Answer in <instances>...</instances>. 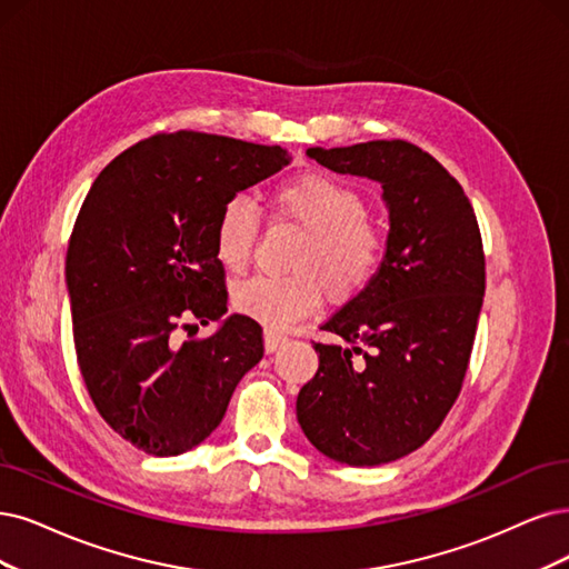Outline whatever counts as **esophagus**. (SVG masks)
<instances>
[{
  "label": "esophagus",
  "mask_w": 569,
  "mask_h": 569,
  "mask_svg": "<svg viewBox=\"0 0 569 569\" xmlns=\"http://www.w3.org/2000/svg\"><path fill=\"white\" fill-rule=\"evenodd\" d=\"M286 342H288V335H283V332H279V330H271V328L264 330V349H267V351H277V349H281Z\"/></svg>",
  "instance_id": "1"
}]
</instances>
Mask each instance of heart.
Returning <instances> with one entry per match:
<instances>
[{
	"mask_svg": "<svg viewBox=\"0 0 569 569\" xmlns=\"http://www.w3.org/2000/svg\"><path fill=\"white\" fill-rule=\"evenodd\" d=\"M269 216L302 231L283 277H250L231 290V305L267 328H286L328 298L347 305L372 283L382 267L387 241L368 220V203L349 182L328 173H302L271 189ZM260 231L256 206L229 199L216 220V256L229 271L252 260Z\"/></svg>",
	"mask_w": 569,
	"mask_h": 569,
	"instance_id": "1",
	"label": "heart"
}]
</instances>
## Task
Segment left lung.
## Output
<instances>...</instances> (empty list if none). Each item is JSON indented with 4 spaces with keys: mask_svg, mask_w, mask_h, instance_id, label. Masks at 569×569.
<instances>
[{
    "mask_svg": "<svg viewBox=\"0 0 569 569\" xmlns=\"http://www.w3.org/2000/svg\"><path fill=\"white\" fill-rule=\"evenodd\" d=\"M307 154L380 182L391 229L372 283L323 323L345 345L313 342L298 422L335 461L387 465L427 443L465 385L486 296L478 220L461 184L408 140Z\"/></svg>",
    "mask_w": 569,
    "mask_h": 569,
    "instance_id": "obj_1",
    "label": "left lung"
}]
</instances>
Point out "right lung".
<instances>
[{"label":"right lung","mask_w":569,"mask_h":569,"mask_svg":"<svg viewBox=\"0 0 569 569\" xmlns=\"http://www.w3.org/2000/svg\"><path fill=\"white\" fill-rule=\"evenodd\" d=\"M288 163L279 144L157 133L102 168L70 234L66 279L83 385L100 417L147 455L199 446L258 366L262 328L227 311L216 220L239 189Z\"/></svg>","instance_id":"obj_1"}]
</instances>
